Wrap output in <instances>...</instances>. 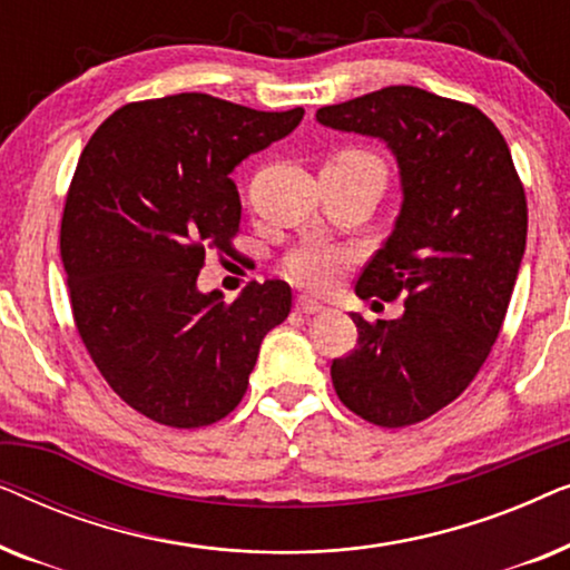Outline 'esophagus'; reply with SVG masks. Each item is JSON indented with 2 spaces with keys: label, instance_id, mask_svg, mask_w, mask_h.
<instances>
[{
  "label": "esophagus",
  "instance_id": "1",
  "mask_svg": "<svg viewBox=\"0 0 570 570\" xmlns=\"http://www.w3.org/2000/svg\"><path fill=\"white\" fill-rule=\"evenodd\" d=\"M295 308H298L301 314H306V316L318 314V311H324L322 303L314 301V298H308V295H298V298H295Z\"/></svg>",
  "mask_w": 570,
  "mask_h": 570
}]
</instances>
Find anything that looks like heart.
I'll return each instance as SVG.
<instances>
[{
	"instance_id": "1",
	"label": "heart",
	"mask_w": 570,
	"mask_h": 570,
	"mask_svg": "<svg viewBox=\"0 0 570 570\" xmlns=\"http://www.w3.org/2000/svg\"><path fill=\"white\" fill-rule=\"evenodd\" d=\"M326 166L340 170H355V174H376L381 178H386L384 160H381L373 150H365V147H342L340 153L332 155V160L326 163ZM353 259L355 254L345 246L303 244L285 256L283 272L295 285L306 287V291L324 293L337 285L342 272L353 264Z\"/></svg>"
}]
</instances>
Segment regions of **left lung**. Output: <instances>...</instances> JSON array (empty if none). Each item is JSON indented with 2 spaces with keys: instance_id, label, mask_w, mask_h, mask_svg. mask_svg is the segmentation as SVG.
Returning <instances> with one entry per match:
<instances>
[{
  "instance_id": "obj_1",
  "label": "left lung",
  "mask_w": 570,
  "mask_h": 570,
  "mask_svg": "<svg viewBox=\"0 0 570 570\" xmlns=\"http://www.w3.org/2000/svg\"><path fill=\"white\" fill-rule=\"evenodd\" d=\"M316 119L384 139L404 194L355 285L363 301L404 298V314H353L357 345L332 361L334 392L373 425H415L454 402L493 350L527 246L524 184L480 108L412 85L324 106Z\"/></svg>"
}]
</instances>
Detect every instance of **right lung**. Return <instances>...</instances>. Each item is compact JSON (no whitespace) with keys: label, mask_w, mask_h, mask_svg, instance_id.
Returning a JSON list of instances; mask_svg holds the SVG:
<instances>
[{"label":"right lung","mask_w":570,"mask_h":570,"mask_svg":"<svg viewBox=\"0 0 570 570\" xmlns=\"http://www.w3.org/2000/svg\"><path fill=\"white\" fill-rule=\"evenodd\" d=\"M303 108L254 111L207 92L121 106L85 145L59 248L77 334L139 415L202 428L244 400L264 334L293 306L283 279L233 303L199 293L207 252L236 254L230 170L298 127Z\"/></svg>","instance_id":"right-lung-1"}]
</instances>
